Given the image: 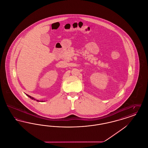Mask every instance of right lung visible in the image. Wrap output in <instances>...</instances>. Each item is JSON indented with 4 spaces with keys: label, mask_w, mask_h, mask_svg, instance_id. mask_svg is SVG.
I'll list each match as a JSON object with an SVG mask.
<instances>
[{
    "label": "right lung",
    "mask_w": 148,
    "mask_h": 148,
    "mask_svg": "<svg viewBox=\"0 0 148 148\" xmlns=\"http://www.w3.org/2000/svg\"><path fill=\"white\" fill-rule=\"evenodd\" d=\"M28 97H29L30 98L32 99H34V100H36L37 101H39V100H36L34 98H33V97H30V96H29V95H27Z\"/></svg>",
    "instance_id": "right-lung-1"
}]
</instances>
